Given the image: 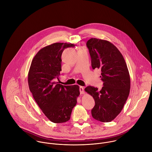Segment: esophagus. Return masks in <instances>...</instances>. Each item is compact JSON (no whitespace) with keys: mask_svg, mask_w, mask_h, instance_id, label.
Instances as JSON below:
<instances>
[{"mask_svg":"<svg viewBox=\"0 0 152 152\" xmlns=\"http://www.w3.org/2000/svg\"><path fill=\"white\" fill-rule=\"evenodd\" d=\"M79 91H80V94H84V89H83V88L82 87V86H80V87H79Z\"/></svg>","mask_w":152,"mask_h":152,"instance_id":"34e87169","label":"esophagus"}]
</instances>
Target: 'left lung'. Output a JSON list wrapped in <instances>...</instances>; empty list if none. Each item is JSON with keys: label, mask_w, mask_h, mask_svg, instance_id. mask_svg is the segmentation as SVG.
<instances>
[{"label": "left lung", "mask_w": 152, "mask_h": 152, "mask_svg": "<svg viewBox=\"0 0 152 152\" xmlns=\"http://www.w3.org/2000/svg\"><path fill=\"white\" fill-rule=\"evenodd\" d=\"M93 69L101 70L103 86L100 90L88 86L85 91L93 96L95 106L93 117L102 122H110L121 111L131 88L127 64L119 50L110 41L92 38L86 42Z\"/></svg>", "instance_id": "left-lung-1"}]
</instances>
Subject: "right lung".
I'll return each instance as SVG.
<instances>
[{"instance_id":"obj_1","label":"right lung","mask_w":152,"mask_h":152,"mask_svg":"<svg viewBox=\"0 0 152 152\" xmlns=\"http://www.w3.org/2000/svg\"><path fill=\"white\" fill-rule=\"evenodd\" d=\"M73 44L55 42L40 49L33 58L28 73V85L33 97L52 122L64 123L70 118L80 94L77 85L65 86L59 80L61 55Z\"/></svg>"}]
</instances>
